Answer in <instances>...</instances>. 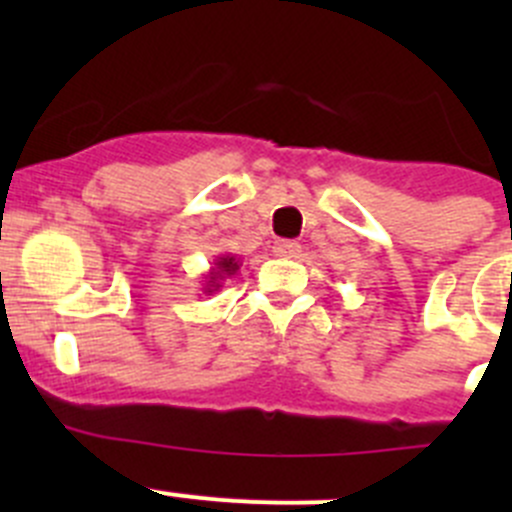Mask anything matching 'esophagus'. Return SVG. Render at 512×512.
I'll use <instances>...</instances> for the list:
<instances>
[{"label":"esophagus","mask_w":512,"mask_h":512,"mask_svg":"<svg viewBox=\"0 0 512 512\" xmlns=\"http://www.w3.org/2000/svg\"><path fill=\"white\" fill-rule=\"evenodd\" d=\"M299 252H302L299 242H292V240H277L275 242V255H280V257H297Z\"/></svg>","instance_id":"obj_1"}]
</instances>
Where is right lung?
Masks as SVG:
<instances>
[{
    "label": "right lung",
    "mask_w": 512,
    "mask_h": 512,
    "mask_svg": "<svg viewBox=\"0 0 512 512\" xmlns=\"http://www.w3.org/2000/svg\"><path fill=\"white\" fill-rule=\"evenodd\" d=\"M240 257L237 255H230V252H225V255H218L215 257L213 267H210V272H205L203 275V292H218L220 287H223V282L227 277L235 275L237 270H240Z\"/></svg>",
    "instance_id": "1"
}]
</instances>
